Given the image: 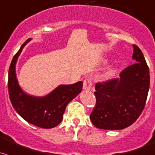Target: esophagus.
Returning a JSON list of instances; mask_svg holds the SVG:
<instances>
[{"label": "esophagus", "instance_id": "esophagus-1", "mask_svg": "<svg viewBox=\"0 0 155 155\" xmlns=\"http://www.w3.org/2000/svg\"><path fill=\"white\" fill-rule=\"evenodd\" d=\"M83 89L89 91L91 88V82L90 79H85L83 82Z\"/></svg>", "mask_w": 155, "mask_h": 155}]
</instances>
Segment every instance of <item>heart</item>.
Masks as SVG:
<instances>
[{
    "mask_svg": "<svg viewBox=\"0 0 155 155\" xmlns=\"http://www.w3.org/2000/svg\"><path fill=\"white\" fill-rule=\"evenodd\" d=\"M115 72H116L115 69H112L110 71H109L108 73H107L106 74L104 75V78L105 79H109V78H110L111 76H114V73H115Z\"/></svg>",
    "mask_w": 155,
    "mask_h": 155,
    "instance_id": "b5f03b06",
    "label": "heart"
}]
</instances>
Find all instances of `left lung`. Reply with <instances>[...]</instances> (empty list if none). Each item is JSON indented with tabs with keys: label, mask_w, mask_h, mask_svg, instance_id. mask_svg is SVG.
I'll list each match as a JSON object with an SVG mask.
<instances>
[{
	"label": "left lung",
	"mask_w": 155,
	"mask_h": 155,
	"mask_svg": "<svg viewBox=\"0 0 155 155\" xmlns=\"http://www.w3.org/2000/svg\"><path fill=\"white\" fill-rule=\"evenodd\" d=\"M133 46L136 64L121 72L120 78L94 86L96 105L90 119L97 128H127L138 119L145 107L150 85L149 69L142 51Z\"/></svg>",
	"instance_id": "obj_1"
}]
</instances>
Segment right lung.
I'll list each match as a JSON object with an SVG mask.
<instances>
[{
	"mask_svg": "<svg viewBox=\"0 0 155 155\" xmlns=\"http://www.w3.org/2000/svg\"><path fill=\"white\" fill-rule=\"evenodd\" d=\"M31 41L28 38L12 60L9 69L8 90L15 110L25 121L36 127L51 129L61 123L67 104L82 91V81L71 85H60L44 96L25 92L18 82L16 66L22 49Z\"/></svg>",
	"mask_w": 155,
	"mask_h": 155,
	"instance_id": "right-lung-1",
	"label": "right lung"
}]
</instances>
